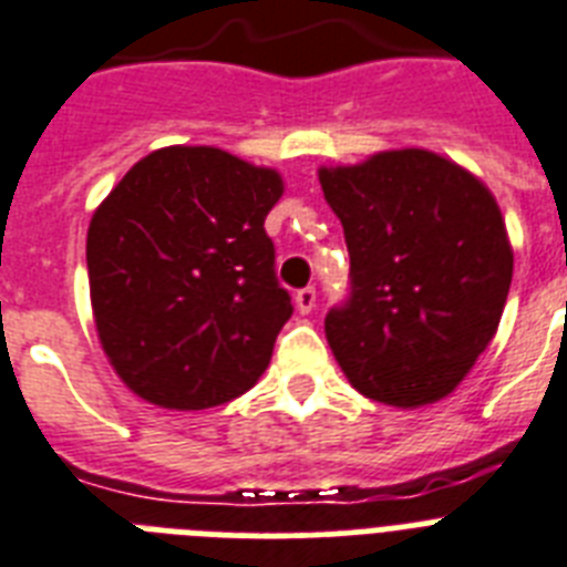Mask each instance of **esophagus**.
Returning <instances> with one entry per match:
<instances>
[{"mask_svg":"<svg viewBox=\"0 0 567 567\" xmlns=\"http://www.w3.org/2000/svg\"><path fill=\"white\" fill-rule=\"evenodd\" d=\"M293 302H297V311L299 315H311L317 306V291L308 285V288H299L297 297H293Z\"/></svg>","mask_w":567,"mask_h":567,"instance_id":"1","label":"esophagus"}]
</instances>
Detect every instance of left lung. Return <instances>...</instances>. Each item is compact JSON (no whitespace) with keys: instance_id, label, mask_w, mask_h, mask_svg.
<instances>
[{"instance_id":"8db88e82","label":"left lung","mask_w":567,"mask_h":567,"mask_svg":"<svg viewBox=\"0 0 567 567\" xmlns=\"http://www.w3.org/2000/svg\"><path fill=\"white\" fill-rule=\"evenodd\" d=\"M317 174L349 247L352 297L326 317L340 370L372 402L402 411L440 402L504 315L513 247L498 200L425 148Z\"/></svg>"}]
</instances>
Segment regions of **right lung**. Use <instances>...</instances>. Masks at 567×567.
Here are the masks:
<instances>
[{"mask_svg": "<svg viewBox=\"0 0 567 567\" xmlns=\"http://www.w3.org/2000/svg\"><path fill=\"white\" fill-rule=\"evenodd\" d=\"M282 174L209 145L151 151L92 212L95 329L118 379L168 411H204L268 370L293 306L265 218Z\"/></svg>", "mask_w": 567, "mask_h": 567, "instance_id": "right-lung-1", "label": "right lung"}]
</instances>
